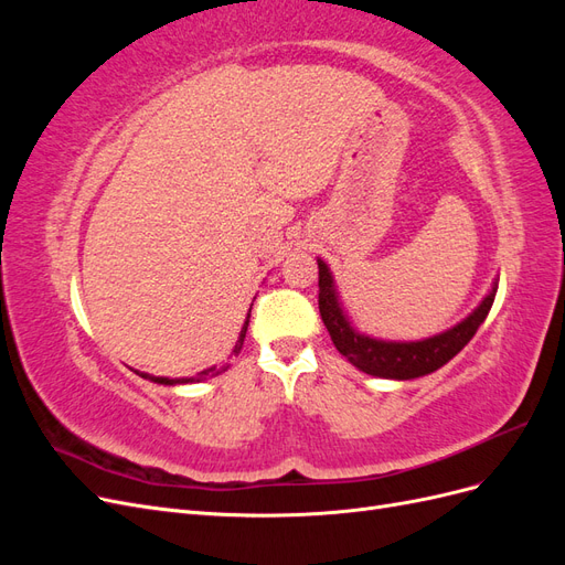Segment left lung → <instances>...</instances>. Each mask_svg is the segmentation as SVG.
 I'll list each match as a JSON object with an SVG mask.
<instances>
[{
    "label": "left lung",
    "mask_w": 565,
    "mask_h": 565,
    "mask_svg": "<svg viewBox=\"0 0 565 565\" xmlns=\"http://www.w3.org/2000/svg\"><path fill=\"white\" fill-rule=\"evenodd\" d=\"M494 295H498V287H492V292L467 320H461L452 330L436 334L431 339L409 341V344L377 341L365 334H358L351 328L339 309L330 270L322 262H318V309L337 351L349 358L358 370L384 380H415L446 365L450 358H455L469 344L476 330L481 328V322L486 320L494 301Z\"/></svg>",
    "instance_id": "left-lung-1"
}]
</instances>
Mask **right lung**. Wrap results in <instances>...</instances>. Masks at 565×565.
<instances>
[{
  "label": "right lung",
  "mask_w": 565,
  "mask_h": 565,
  "mask_svg": "<svg viewBox=\"0 0 565 565\" xmlns=\"http://www.w3.org/2000/svg\"><path fill=\"white\" fill-rule=\"evenodd\" d=\"M249 313H252V309H249ZM247 324H249V316H247V320H245V324H243V330H241V337H237V344H235V349H233V353L237 355L241 353V349H243V341H245V334H247ZM216 372V367H210V370H202L198 377H191V380H167V377H150V374H141L143 380H152V382H158V384H185V382H200V380H204V377H210V374H214Z\"/></svg>",
  "instance_id": "right-lung-1"
}]
</instances>
